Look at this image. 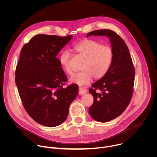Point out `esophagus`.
Instances as JSON below:
<instances>
[{"label":"esophagus","mask_w":157,"mask_h":157,"mask_svg":"<svg viewBox=\"0 0 157 157\" xmlns=\"http://www.w3.org/2000/svg\"><path fill=\"white\" fill-rule=\"evenodd\" d=\"M87 92V90L86 88L82 87H79V95H82V94H85Z\"/></svg>","instance_id":"34e87169"}]
</instances>
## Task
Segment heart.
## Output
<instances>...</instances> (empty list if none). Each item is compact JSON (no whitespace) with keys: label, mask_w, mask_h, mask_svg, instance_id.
I'll return each instance as SVG.
<instances>
[{"label":"heart","mask_w":157,"mask_h":157,"mask_svg":"<svg viewBox=\"0 0 157 157\" xmlns=\"http://www.w3.org/2000/svg\"><path fill=\"white\" fill-rule=\"evenodd\" d=\"M73 49L84 61L81 67L82 70L70 78L71 82L79 86L87 85L93 77L99 80L108 73L114 56V50L110 45L101 44L95 40L85 39L74 44ZM70 61V53L66 50L62 52L59 57V63L66 73L72 75Z\"/></svg>","instance_id":"obj_1"}]
</instances>
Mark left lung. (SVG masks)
Returning a JSON list of instances; mask_svg holds the SVG:
<instances>
[{
  "mask_svg": "<svg viewBox=\"0 0 157 157\" xmlns=\"http://www.w3.org/2000/svg\"><path fill=\"white\" fill-rule=\"evenodd\" d=\"M108 36L114 53V59L108 73L92 85L89 92L93 96V104L89 113L94 120L106 122L122 114L128 105L133 93L135 69L132 58L124 40L115 32L97 30L87 33ZM101 91L96 93V89Z\"/></svg>",
  "mask_w": 157,
  "mask_h": 157,
  "instance_id": "8db88e82",
  "label": "left lung"
}]
</instances>
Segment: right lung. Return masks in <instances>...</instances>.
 Listing matches in <instances>:
<instances>
[{"instance_id":"1","label":"right lung","mask_w":157,"mask_h":157,"mask_svg":"<svg viewBox=\"0 0 157 157\" xmlns=\"http://www.w3.org/2000/svg\"><path fill=\"white\" fill-rule=\"evenodd\" d=\"M72 37L36 35L21 50L15 83L27 113L42 125L53 127L64 122L78 94L76 84L63 87L68 79L56 58Z\"/></svg>"}]
</instances>
